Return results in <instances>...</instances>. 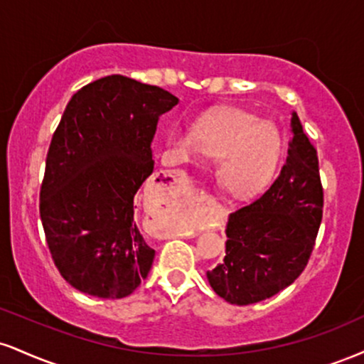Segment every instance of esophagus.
Returning a JSON list of instances; mask_svg holds the SVG:
<instances>
[{"label":"esophagus","instance_id":"esophagus-1","mask_svg":"<svg viewBox=\"0 0 364 364\" xmlns=\"http://www.w3.org/2000/svg\"><path fill=\"white\" fill-rule=\"evenodd\" d=\"M174 183H178L181 190H185V191H188V193H191V186L188 185V183H185V181H176V179H174Z\"/></svg>","mask_w":364,"mask_h":364}]
</instances>
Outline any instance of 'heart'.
<instances>
[{"instance_id": "b5f03b06", "label": "heart", "mask_w": 364, "mask_h": 364, "mask_svg": "<svg viewBox=\"0 0 364 364\" xmlns=\"http://www.w3.org/2000/svg\"><path fill=\"white\" fill-rule=\"evenodd\" d=\"M168 144L183 163L203 156L220 159L217 176L230 195L246 198L268 186L282 157V137L273 125L244 110H222L205 117L195 130L176 125Z\"/></svg>"}]
</instances>
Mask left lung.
<instances>
[{
  "label": "left lung",
  "mask_w": 364,
  "mask_h": 364,
  "mask_svg": "<svg viewBox=\"0 0 364 364\" xmlns=\"http://www.w3.org/2000/svg\"><path fill=\"white\" fill-rule=\"evenodd\" d=\"M287 163L268 190L230 213L225 257L208 271L210 287L234 305L277 295L300 277L322 220L318 159L300 118L291 112Z\"/></svg>",
  "instance_id": "1"
}]
</instances>
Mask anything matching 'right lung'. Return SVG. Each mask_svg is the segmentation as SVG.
Masks as SVG:
<instances>
[{
	"label": "right lung",
	"mask_w": 364,
	"mask_h": 364,
	"mask_svg": "<svg viewBox=\"0 0 364 364\" xmlns=\"http://www.w3.org/2000/svg\"><path fill=\"white\" fill-rule=\"evenodd\" d=\"M178 102L163 87L113 74L65 107L47 152L41 218L52 259L76 290L124 299L147 278L156 251L140 234L134 198L154 173L159 117Z\"/></svg>",
	"instance_id": "add662e5"
}]
</instances>
